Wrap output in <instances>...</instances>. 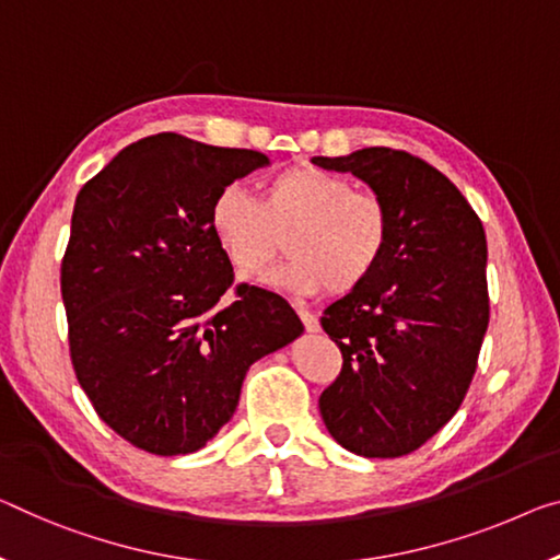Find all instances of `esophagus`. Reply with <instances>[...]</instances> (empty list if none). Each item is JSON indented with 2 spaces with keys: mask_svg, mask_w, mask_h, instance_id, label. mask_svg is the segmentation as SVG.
Instances as JSON below:
<instances>
[{
  "mask_svg": "<svg viewBox=\"0 0 560 560\" xmlns=\"http://www.w3.org/2000/svg\"><path fill=\"white\" fill-rule=\"evenodd\" d=\"M298 315H300V320H303L307 332H317V330H320V323H317V317H315L313 313H310V310L298 307Z\"/></svg>",
  "mask_w": 560,
  "mask_h": 560,
  "instance_id": "obj_1",
  "label": "esophagus"
}]
</instances>
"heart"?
Returning a JSON list of instances; mask_svg holds the SVG:
<instances>
[{
  "mask_svg": "<svg viewBox=\"0 0 560 560\" xmlns=\"http://www.w3.org/2000/svg\"><path fill=\"white\" fill-rule=\"evenodd\" d=\"M210 228L240 275L262 270L285 237L290 257L257 278L262 285L292 295L325 288L346 295L381 268L393 220L383 197L352 190L348 177L290 167L265 183L260 200L243 185L222 187L210 205Z\"/></svg>",
  "mask_w": 560,
  "mask_h": 560,
  "instance_id": "obj_1",
  "label": "heart"
}]
</instances>
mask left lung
I'll return each instance as SVG.
<instances>
[{"label": "left lung", "instance_id": "8db88e82", "mask_svg": "<svg viewBox=\"0 0 560 560\" xmlns=\"http://www.w3.org/2000/svg\"><path fill=\"white\" fill-rule=\"evenodd\" d=\"M313 162L363 179L393 220L381 268L320 317L342 352L320 416L350 453L400 458L448 423L476 373L490 315L486 232L458 187L408 152Z\"/></svg>", "mask_w": 560, "mask_h": 560}]
</instances>
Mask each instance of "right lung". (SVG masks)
<instances>
[{"label":"right lung","mask_w":560,"mask_h":560,"mask_svg":"<svg viewBox=\"0 0 560 560\" xmlns=\"http://www.w3.org/2000/svg\"><path fill=\"white\" fill-rule=\"evenodd\" d=\"M268 162L160 132L77 195L62 260L72 365L97 416L135 448L200 451L232 418L255 360L303 332L280 295L232 288L210 228L214 195Z\"/></svg>","instance_id":"1"}]
</instances>
